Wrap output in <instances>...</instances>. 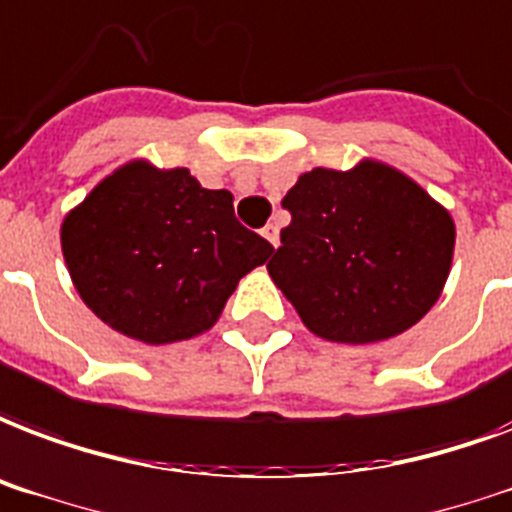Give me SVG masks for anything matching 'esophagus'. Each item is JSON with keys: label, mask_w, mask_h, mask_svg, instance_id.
Returning a JSON list of instances; mask_svg holds the SVG:
<instances>
[{"label": "esophagus", "mask_w": 512, "mask_h": 512, "mask_svg": "<svg viewBox=\"0 0 512 512\" xmlns=\"http://www.w3.org/2000/svg\"><path fill=\"white\" fill-rule=\"evenodd\" d=\"M263 236L271 241L273 247H279V222H268L263 228Z\"/></svg>", "instance_id": "obj_1"}]
</instances>
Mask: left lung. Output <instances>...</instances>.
<instances>
[{"label": "left lung", "mask_w": 512, "mask_h": 512, "mask_svg": "<svg viewBox=\"0 0 512 512\" xmlns=\"http://www.w3.org/2000/svg\"><path fill=\"white\" fill-rule=\"evenodd\" d=\"M282 206L292 222L268 273L314 335L386 341L438 303L454 220L403 171L370 158L349 171L311 169Z\"/></svg>", "instance_id": "1"}]
</instances>
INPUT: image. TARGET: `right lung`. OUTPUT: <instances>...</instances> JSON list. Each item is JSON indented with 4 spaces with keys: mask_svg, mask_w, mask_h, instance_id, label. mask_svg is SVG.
<instances>
[{
    "mask_svg": "<svg viewBox=\"0 0 512 512\" xmlns=\"http://www.w3.org/2000/svg\"><path fill=\"white\" fill-rule=\"evenodd\" d=\"M61 249L85 306L150 346L206 333L273 252L236 220L228 190L147 161L115 169L66 214Z\"/></svg>",
    "mask_w": 512,
    "mask_h": 512,
    "instance_id": "1",
    "label": "right lung"
}]
</instances>
